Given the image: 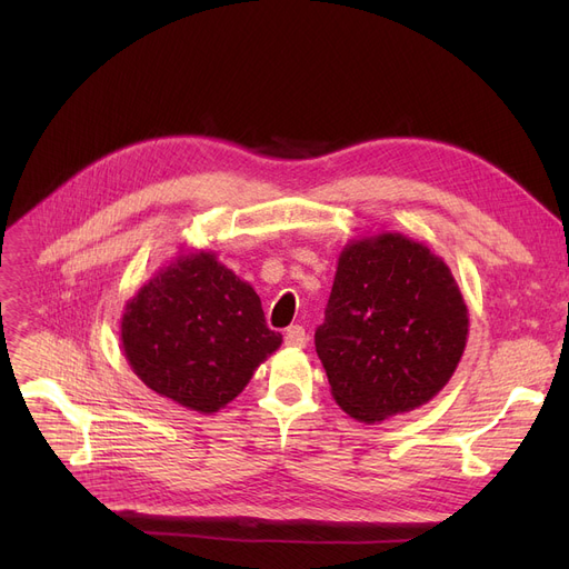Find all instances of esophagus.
Listing matches in <instances>:
<instances>
[{"label":"esophagus","mask_w":569,"mask_h":569,"mask_svg":"<svg viewBox=\"0 0 569 569\" xmlns=\"http://www.w3.org/2000/svg\"><path fill=\"white\" fill-rule=\"evenodd\" d=\"M283 341H286V346H290V348H305V346H307V332H305V327H302V325H290L288 330H286Z\"/></svg>","instance_id":"esophagus-1"}]
</instances>
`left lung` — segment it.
Here are the masks:
<instances>
[{
  "label": "left lung",
  "instance_id": "8db88e82",
  "mask_svg": "<svg viewBox=\"0 0 569 569\" xmlns=\"http://www.w3.org/2000/svg\"><path fill=\"white\" fill-rule=\"evenodd\" d=\"M468 309L450 267L399 232L341 256L316 352L335 401L373 425L431 401L457 371Z\"/></svg>",
  "mask_w": 569,
  "mask_h": 569
}]
</instances>
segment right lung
Here are the masks:
<instances>
[{
  "label": "right lung",
  "instance_id": "1",
  "mask_svg": "<svg viewBox=\"0 0 569 569\" xmlns=\"http://www.w3.org/2000/svg\"><path fill=\"white\" fill-rule=\"evenodd\" d=\"M281 341L267 327L256 290L209 251L174 258L122 316L133 373L149 390L198 412L230 403Z\"/></svg>",
  "mask_w": 569,
  "mask_h": 569
}]
</instances>
